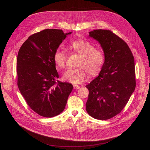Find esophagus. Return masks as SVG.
Returning <instances> with one entry per match:
<instances>
[{
  "label": "esophagus",
  "instance_id": "1",
  "mask_svg": "<svg viewBox=\"0 0 150 150\" xmlns=\"http://www.w3.org/2000/svg\"><path fill=\"white\" fill-rule=\"evenodd\" d=\"M74 88L75 89H78L80 88V86H78L77 85H74Z\"/></svg>",
  "mask_w": 150,
  "mask_h": 150
}]
</instances>
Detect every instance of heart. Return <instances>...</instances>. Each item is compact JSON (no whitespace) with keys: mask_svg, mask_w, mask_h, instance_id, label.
<instances>
[{"mask_svg":"<svg viewBox=\"0 0 150 150\" xmlns=\"http://www.w3.org/2000/svg\"><path fill=\"white\" fill-rule=\"evenodd\" d=\"M70 49L81 56L76 69L67 70L63 74L64 80L78 84L83 83L86 78L87 72L91 76L99 74L105 62V54L103 50L96 49L93 44L85 39H76L70 42ZM53 60L56 65L62 68L65 66L66 54L61 49L54 51Z\"/></svg>","mask_w":150,"mask_h":150,"instance_id":"b5f03b06","label":"heart"}]
</instances>
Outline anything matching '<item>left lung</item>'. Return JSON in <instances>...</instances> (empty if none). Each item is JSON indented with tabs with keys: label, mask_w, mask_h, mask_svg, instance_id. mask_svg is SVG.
<instances>
[{
	"label": "left lung",
	"mask_w": 150,
	"mask_h": 150,
	"mask_svg": "<svg viewBox=\"0 0 150 150\" xmlns=\"http://www.w3.org/2000/svg\"><path fill=\"white\" fill-rule=\"evenodd\" d=\"M89 34L100 44L105 58L98 76L86 86L89 92L86 111L96 119L107 120L121 112L134 91V59L127 44L111 31Z\"/></svg>",
	"instance_id": "1"
}]
</instances>
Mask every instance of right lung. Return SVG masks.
Returning <instances> with one entry per match:
<instances>
[{"label": "right lung", "mask_w": 150, "mask_h": 150, "mask_svg": "<svg viewBox=\"0 0 150 150\" xmlns=\"http://www.w3.org/2000/svg\"><path fill=\"white\" fill-rule=\"evenodd\" d=\"M62 30L46 29L31 35L17 58L18 86L30 108L39 115L52 117L65 108L73 86L58 81L53 54L68 35Z\"/></svg>", "instance_id": "right-lung-1"}]
</instances>
